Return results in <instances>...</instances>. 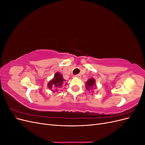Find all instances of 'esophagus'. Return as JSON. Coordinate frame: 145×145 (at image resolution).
I'll use <instances>...</instances> for the list:
<instances>
[{
	"label": "esophagus",
	"mask_w": 145,
	"mask_h": 145,
	"mask_svg": "<svg viewBox=\"0 0 145 145\" xmlns=\"http://www.w3.org/2000/svg\"><path fill=\"white\" fill-rule=\"evenodd\" d=\"M74 77H77V78H81L80 74H76V75L74 76Z\"/></svg>",
	"instance_id": "esophagus-1"
}]
</instances>
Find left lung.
<instances>
[{
    "mask_svg": "<svg viewBox=\"0 0 145 145\" xmlns=\"http://www.w3.org/2000/svg\"><path fill=\"white\" fill-rule=\"evenodd\" d=\"M95 80L94 78H90L86 82V88L88 90L92 89L95 86Z\"/></svg>",
    "mask_w": 145,
    "mask_h": 145,
    "instance_id": "obj_1",
    "label": "left lung"
}]
</instances>
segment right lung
<instances>
[{"mask_svg": "<svg viewBox=\"0 0 145 145\" xmlns=\"http://www.w3.org/2000/svg\"><path fill=\"white\" fill-rule=\"evenodd\" d=\"M65 82V80L63 79V76L62 74H60L59 72H56L55 76L53 78V79H52L49 83H48V88L50 89H52L53 88H60L62 87V85L63 84V82Z\"/></svg>", "mask_w": 145, "mask_h": 145, "instance_id": "obj_1", "label": "right lung"}]
</instances>
